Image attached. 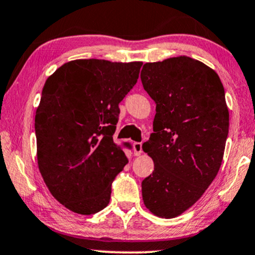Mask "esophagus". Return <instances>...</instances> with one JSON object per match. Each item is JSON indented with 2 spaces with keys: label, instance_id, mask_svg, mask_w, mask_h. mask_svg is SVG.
<instances>
[{
  "label": "esophagus",
  "instance_id": "esophagus-1",
  "mask_svg": "<svg viewBox=\"0 0 255 255\" xmlns=\"http://www.w3.org/2000/svg\"><path fill=\"white\" fill-rule=\"evenodd\" d=\"M133 151H134V155H140L142 153V143L141 142H134L133 143Z\"/></svg>",
  "mask_w": 255,
  "mask_h": 255
}]
</instances>
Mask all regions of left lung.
Here are the masks:
<instances>
[{
	"instance_id": "8db88e82",
	"label": "left lung",
	"mask_w": 255,
	"mask_h": 255,
	"mask_svg": "<svg viewBox=\"0 0 255 255\" xmlns=\"http://www.w3.org/2000/svg\"><path fill=\"white\" fill-rule=\"evenodd\" d=\"M141 82L154 101L149 140L154 171L141 183L146 208L173 219L192 207L215 179L225 153L229 112L219 75L186 56L146 63Z\"/></svg>"
}]
</instances>
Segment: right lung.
I'll list each match as a JSON object with an SVG mask.
<instances>
[{
    "label": "right lung",
    "mask_w": 255,
    "mask_h": 255,
    "mask_svg": "<svg viewBox=\"0 0 255 255\" xmlns=\"http://www.w3.org/2000/svg\"><path fill=\"white\" fill-rule=\"evenodd\" d=\"M141 65L77 59L45 83L35 114L38 166L52 196L73 213L104 209L128 162L113 135L119 103L136 84Z\"/></svg>",
    "instance_id": "obj_1"
}]
</instances>
